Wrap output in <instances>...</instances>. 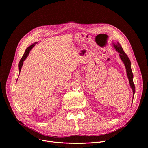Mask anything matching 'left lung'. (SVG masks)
<instances>
[{
	"instance_id": "8db88e82",
	"label": "left lung",
	"mask_w": 148,
	"mask_h": 148,
	"mask_svg": "<svg viewBox=\"0 0 148 148\" xmlns=\"http://www.w3.org/2000/svg\"><path fill=\"white\" fill-rule=\"evenodd\" d=\"M113 46H114V47L116 49V51H117L119 53V56H120V59L123 62V64L125 66V68H126L127 77L128 78L130 84V86L133 90V95L134 97V95H135V84H134L133 80V75L132 68H131L130 60L129 59L128 57L127 56L126 53H125L122 46H121V45L119 42L113 43Z\"/></svg>"
}]
</instances>
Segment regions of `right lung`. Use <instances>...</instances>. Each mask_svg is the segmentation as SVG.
Segmentation results:
<instances>
[{
	"label": "right lung",
	"instance_id": "right-lung-1",
	"mask_svg": "<svg viewBox=\"0 0 148 148\" xmlns=\"http://www.w3.org/2000/svg\"><path fill=\"white\" fill-rule=\"evenodd\" d=\"M36 43H37V42H36ZM36 43L35 42V43H34V44H31V45L30 46H29L27 49H26V51H25V53H24V54H23V57H21V60H20V62H19L18 66H19V71H20H20H21V67H22V66H23L24 60L26 59V57H27L29 55V52H30V51H31V49H32V48L35 46V44H36Z\"/></svg>",
	"mask_w": 148,
	"mask_h": 148
}]
</instances>
